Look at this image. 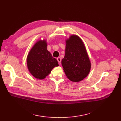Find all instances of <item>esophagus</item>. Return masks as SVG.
Returning <instances> with one entry per match:
<instances>
[{"instance_id":"1","label":"esophagus","mask_w":121,"mask_h":121,"mask_svg":"<svg viewBox=\"0 0 121 121\" xmlns=\"http://www.w3.org/2000/svg\"><path fill=\"white\" fill-rule=\"evenodd\" d=\"M57 61H58V63H59V64H60V63H61V58H60V57H58V58H57Z\"/></svg>"}]
</instances>
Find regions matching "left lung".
<instances>
[{
	"mask_svg": "<svg viewBox=\"0 0 121 121\" xmlns=\"http://www.w3.org/2000/svg\"><path fill=\"white\" fill-rule=\"evenodd\" d=\"M65 42V55L61 61L63 70L71 81H81L87 77L91 68L85 46L77 35H71Z\"/></svg>",
	"mask_w": 121,
	"mask_h": 121,
	"instance_id": "1",
	"label": "left lung"
}]
</instances>
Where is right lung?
I'll return each mask as SVG.
<instances>
[{"label":"right lung","mask_w":121,"mask_h":121,"mask_svg":"<svg viewBox=\"0 0 121 121\" xmlns=\"http://www.w3.org/2000/svg\"><path fill=\"white\" fill-rule=\"evenodd\" d=\"M48 43L45 39L38 40L30 50L26 58L29 73L38 79H43L52 69L59 66L57 60L47 49Z\"/></svg>","instance_id":"right-lung-1"}]
</instances>
